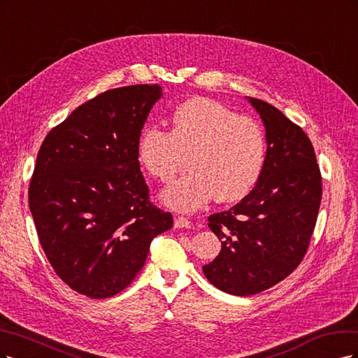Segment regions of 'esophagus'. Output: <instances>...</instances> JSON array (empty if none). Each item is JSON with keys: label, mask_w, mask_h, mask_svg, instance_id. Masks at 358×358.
I'll use <instances>...</instances> for the list:
<instances>
[{"label": "esophagus", "mask_w": 358, "mask_h": 358, "mask_svg": "<svg viewBox=\"0 0 358 358\" xmlns=\"http://www.w3.org/2000/svg\"><path fill=\"white\" fill-rule=\"evenodd\" d=\"M174 226L177 229H190L192 223L187 220V218H184V217H176L174 218Z\"/></svg>", "instance_id": "1"}]
</instances>
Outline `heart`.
I'll return each instance as SVG.
<instances>
[{
  "label": "heart",
  "instance_id": "b5f03b06",
  "mask_svg": "<svg viewBox=\"0 0 358 358\" xmlns=\"http://www.w3.org/2000/svg\"><path fill=\"white\" fill-rule=\"evenodd\" d=\"M169 122V132L145 126L136 143L138 162L160 181L174 177L186 156L189 169L160 192L168 208L193 213L213 198L235 202L256 186L264 136L255 122L208 98L182 102Z\"/></svg>",
  "mask_w": 358,
  "mask_h": 358
}]
</instances>
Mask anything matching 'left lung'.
<instances>
[{"instance_id":"obj_1","label":"left lung","mask_w":358,"mask_h":358,"mask_svg":"<svg viewBox=\"0 0 358 358\" xmlns=\"http://www.w3.org/2000/svg\"><path fill=\"white\" fill-rule=\"evenodd\" d=\"M247 101L264 126L263 171L239 203L208 217L222 250L202 266L206 280L235 296L257 294L297 268L321 203V176L306 134L271 103Z\"/></svg>"}]
</instances>
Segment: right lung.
<instances>
[{
  "label": "right lung",
  "mask_w": 358,
  "mask_h": 358,
  "mask_svg": "<svg viewBox=\"0 0 358 358\" xmlns=\"http://www.w3.org/2000/svg\"><path fill=\"white\" fill-rule=\"evenodd\" d=\"M162 87L107 90L49 132L29 186L40 244L73 290L106 299L144 266L155 236L172 227L171 213L148 201L136 143Z\"/></svg>",
  "instance_id": "right-lung-1"
}]
</instances>
